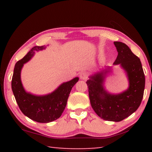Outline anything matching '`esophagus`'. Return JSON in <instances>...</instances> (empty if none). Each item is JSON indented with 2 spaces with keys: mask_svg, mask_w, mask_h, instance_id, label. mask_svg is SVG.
Masks as SVG:
<instances>
[{
  "mask_svg": "<svg viewBox=\"0 0 152 152\" xmlns=\"http://www.w3.org/2000/svg\"><path fill=\"white\" fill-rule=\"evenodd\" d=\"M80 78L82 80H86L88 78V73H87L86 72H81L80 74Z\"/></svg>",
  "mask_w": 152,
  "mask_h": 152,
  "instance_id": "1",
  "label": "esophagus"
}]
</instances>
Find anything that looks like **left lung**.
<instances>
[{"instance_id": "8db88e82", "label": "left lung", "mask_w": 152, "mask_h": 152, "mask_svg": "<svg viewBox=\"0 0 152 152\" xmlns=\"http://www.w3.org/2000/svg\"><path fill=\"white\" fill-rule=\"evenodd\" d=\"M118 56L114 65H119L127 73L129 86L124 92L113 94L105 91L103 70L90 77L86 84L91 106L98 116L109 121L119 122L130 116L138 109L142 101L145 88V75L140 59L128 46L122 42H115Z\"/></svg>"}]
</instances>
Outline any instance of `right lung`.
Here are the masks:
<instances>
[{
	"instance_id": "1",
	"label": "right lung",
	"mask_w": 152,
	"mask_h": 152,
	"mask_svg": "<svg viewBox=\"0 0 152 152\" xmlns=\"http://www.w3.org/2000/svg\"><path fill=\"white\" fill-rule=\"evenodd\" d=\"M45 49V46H35L15 66L12 75V91L22 113L29 119L38 123H50L60 118L65 109L69 94L72 87L78 81L76 77L61 84L50 94L36 96L25 91L20 80V71L23 64L31 60L36 51Z\"/></svg>"
}]
</instances>
